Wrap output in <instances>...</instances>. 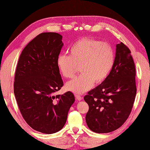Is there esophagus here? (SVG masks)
<instances>
[{
	"mask_svg": "<svg viewBox=\"0 0 150 150\" xmlns=\"http://www.w3.org/2000/svg\"><path fill=\"white\" fill-rule=\"evenodd\" d=\"M75 97L76 98V99L78 100H81L82 98V97L81 96V95H79V94H75Z\"/></svg>",
	"mask_w": 150,
	"mask_h": 150,
	"instance_id": "obj_1",
	"label": "esophagus"
}]
</instances>
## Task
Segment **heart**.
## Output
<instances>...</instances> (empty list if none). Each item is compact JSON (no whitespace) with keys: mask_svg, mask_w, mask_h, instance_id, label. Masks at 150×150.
<instances>
[{"mask_svg":"<svg viewBox=\"0 0 150 150\" xmlns=\"http://www.w3.org/2000/svg\"><path fill=\"white\" fill-rule=\"evenodd\" d=\"M69 55L61 54L57 66L65 78H72L80 67L81 74L68 82L67 90L83 93L94 83L103 82L110 73L114 64V52L109 44L90 38L75 42L68 50Z\"/></svg>","mask_w":150,"mask_h":150,"instance_id":"obj_1","label":"heart"}]
</instances>
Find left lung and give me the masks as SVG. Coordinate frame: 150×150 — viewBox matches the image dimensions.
Returning <instances> with one entry per match:
<instances>
[{"label":"left lung","instance_id":"obj_1","mask_svg":"<svg viewBox=\"0 0 150 150\" xmlns=\"http://www.w3.org/2000/svg\"><path fill=\"white\" fill-rule=\"evenodd\" d=\"M116 47L110 74L84 97L89 106L86 122L95 133H110L119 128L128 118L134 104L136 72L131 51L122 42Z\"/></svg>","mask_w":150,"mask_h":150}]
</instances>
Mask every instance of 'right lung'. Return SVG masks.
Here are the masks:
<instances>
[{
  "instance_id": "1",
  "label": "right lung",
  "mask_w": 150,
  "mask_h": 150,
  "mask_svg": "<svg viewBox=\"0 0 150 150\" xmlns=\"http://www.w3.org/2000/svg\"><path fill=\"white\" fill-rule=\"evenodd\" d=\"M62 36L42 33L30 41L21 54L14 79V94L22 116L31 128L52 134L66 124L75 102L71 91L55 95L63 86L57 66Z\"/></svg>"
}]
</instances>
